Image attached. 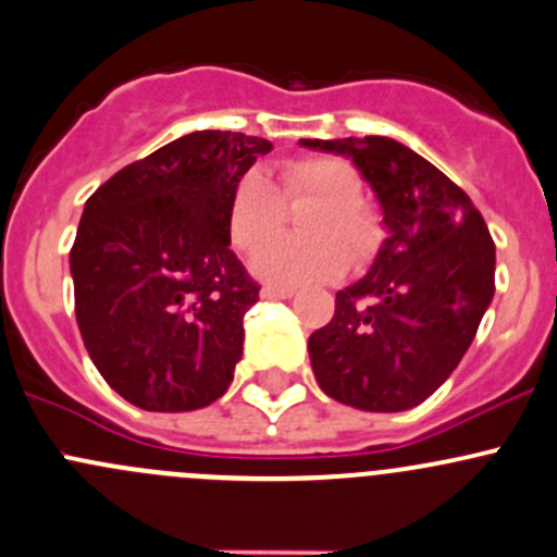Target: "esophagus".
Returning a JSON list of instances; mask_svg holds the SVG:
<instances>
[{"instance_id": "obj_1", "label": "esophagus", "mask_w": 557, "mask_h": 557, "mask_svg": "<svg viewBox=\"0 0 557 557\" xmlns=\"http://www.w3.org/2000/svg\"><path fill=\"white\" fill-rule=\"evenodd\" d=\"M261 296L263 298H290V296H296V288H280V285H267V288H261Z\"/></svg>"}]
</instances>
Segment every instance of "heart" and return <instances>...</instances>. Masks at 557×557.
I'll use <instances>...</instances> for the list:
<instances>
[{
	"mask_svg": "<svg viewBox=\"0 0 557 557\" xmlns=\"http://www.w3.org/2000/svg\"><path fill=\"white\" fill-rule=\"evenodd\" d=\"M312 199L305 214L304 240L265 243L284 220V202ZM230 239L253 253L256 274L277 285L331 283L355 267H368L386 243V224L373 205L362 200V175L352 162L331 154H301L280 165V191L261 171H245L234 184L226 208Z\"/></svg>",
	"mask_w": 557,
	"mask_h": 557,
	"instance_id": "heart-1",
	"label": "heart"
}]
</instances>
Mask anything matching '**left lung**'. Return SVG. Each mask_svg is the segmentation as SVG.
<instances>
[{
  "label": "left lung",
  "mask_w": 557,
  "mask_h": 557,
  "mask_svg": "<svg viewBox=\"0 0 557 557\" xmlns=\"http://www.w3.org/2000/svg\"><path fill=\"white\" fill-rule=\"evenodd\" d=\"M349 154L389 230L360 283L336 294L309 336L320 389L362 411H408L459 366L494 298L496 250L470 197L408 146L384 136L301 140Z\"/></svg>",
  "instance_id": "1"
}]
</instances>
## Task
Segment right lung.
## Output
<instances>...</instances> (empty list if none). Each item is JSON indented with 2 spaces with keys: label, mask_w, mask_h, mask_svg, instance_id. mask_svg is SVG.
<instances>
[{
  "label": "right lung",
  "mask_w": 557,
  "mask_h": 557,
  "mask_svg": "<svg viewBox=\"0 0 557 557\" xmlns=\"http://www.w3.org/2000/svg\"><path fill=\"white\" fill-rule=\"evenodd\" d=\"M267 151V138L197 131L85 202L72 245L82 342L111 389L144 411H195L230 389L261 285L232 253L226 208Z\"/></svg>",
  "instance_id": "add662e5"
}]
</instances>
